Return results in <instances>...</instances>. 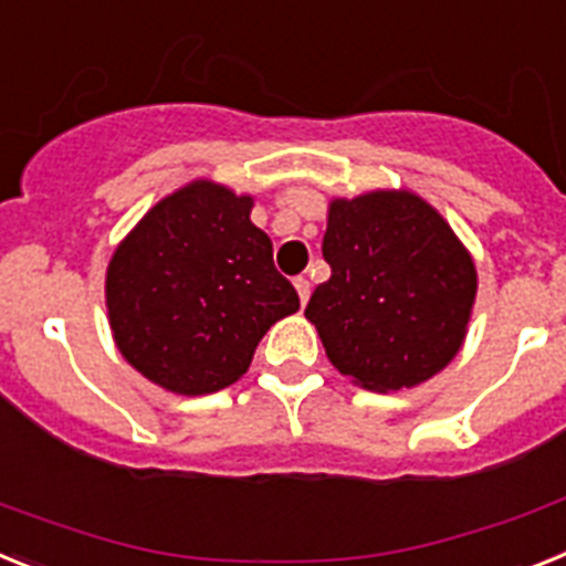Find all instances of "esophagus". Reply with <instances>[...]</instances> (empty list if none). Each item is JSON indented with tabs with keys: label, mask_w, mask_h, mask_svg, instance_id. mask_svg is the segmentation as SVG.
<instances>
[{
	"label": "esophagus",
	"mask_w": 566,
	"mask_h": 566,
	"mask_svg": "<svg viewBox=\"0 0 566 566\" xmlns=\"http://www.w3.org/2000/svg\"><path fill=\"white\" fill-rule=\"evenodd\" d=\"M293 284H296V293L298 298H302V304H307V298H311V282L304 276H296L293 279Z\"/></svg>",
	"instance_id": "esophagus-1"
}]
</instances>
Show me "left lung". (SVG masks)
Segmentation results:
<instances>
[{
    "label": "left lung",
    "mask_w": 566,
    "mask_h": 566,
    "mask_svg": "<svg viewBox=\"0 0 566 566\" xmlns=\"http://www.w3.org/2000/svg\"><path fill=\"white\" fill-rule=\"evenodd\" d=\"M322 255L331 279L304 316L338 373L390 392L450 365L473 311L475 268L427 201L399 190L336 199Z\"/></svg>",
    "instance_id": "1"
}]
</instances>
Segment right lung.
<instances>
[{
  "label": "right lung",
  "instance_id": "add662e5",
  "mask_svg": "<svg viewBox=\"0 0 566 566\" xmlns=\"http://www.w3.org/2000/svg\"><path fill=\"white\" fill-rule=\"evenodd\" d=\"M250 208V196L193 181L161 199L113 253V338L165 390L201 396L233 385L270 324L298 311Z\"/></svg>",
  "mask_w": 566,
  "mask_h": 566
}]
</instances>
